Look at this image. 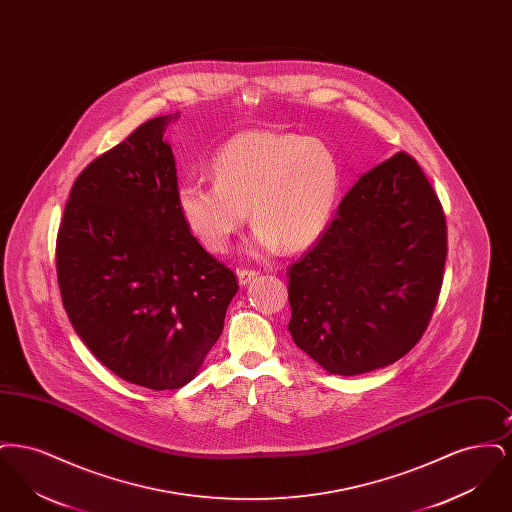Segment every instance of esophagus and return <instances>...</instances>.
Instances as JSON below:
<instances>
[{"label": "esophagus", "mask_w": 512, "mask_h": 512, "mask_svg": "<svg viewBox=\"0 0 512 512\" xmlns=\"http://www.w3.org/2000/svg\"><path fill=\"white\" fill-rule=\"evenodd\" d=\"M257 274H259V270H255V268H240V270H238V280H240L242 286H245V284H249Z\"/></svg>", "instance_id": "34e87169"}]
</instances>
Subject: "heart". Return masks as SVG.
<instances>
[{
  "label": "heart",
  "mask_w": 512,
  "mask_h": 512,
  "mask_svg": "<svg viewBox=\"0 0 512 512\" xmlns=\"http://www.w3.org/2000/svg\"><path fill=\"white\" fill-rule=\"evenodd\" d=\"M213 180L184 182L176 203L195 240L222 253L247 220L253 249H301L324 232L340 192V161L328 142L272 130H247L213 157Z\"/></svg>",
  "instance_id": "1"
}]
</instances>
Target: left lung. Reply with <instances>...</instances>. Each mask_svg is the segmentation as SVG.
<instances>
[{"label": "left lung", "instance_id": "1", "mask_svg": "<svg viewBox=\"0 0 512 512\" xmlns=\"http://www.w3.org/2000/svg\"><path fill=\"white\" fill-rule=\"evenodd\" d=\"M445 257L438 195L399 151L355 182L315 245L288 267L295 345L341 376L399 361L434 315Z\"/></svg>", "mask_w": 512, "mask_h": 512}]
</instances>
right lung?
Instances as JSON below:
<instances>
[{"label":"right lung","mask_w":512,"mask_h":512,"mask_svg":"<svg viewBox=\"0 0 512 512\" xmlns=\"http://www.w3.org/2000/svg\"><path fill=\"white\" fill-rule=\"evenodd\" d=\"M169 117L140 124L74 180L57 232L63 307L99 363L149 390H178L219 340L232 268L192 236L176 203Z\"/></svg>","instance_id":"obj_1"}]
</instances>
